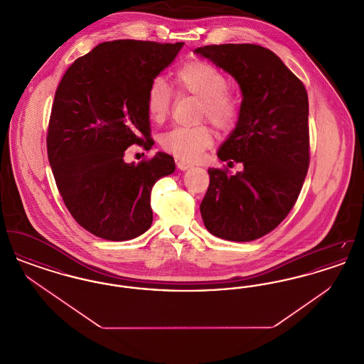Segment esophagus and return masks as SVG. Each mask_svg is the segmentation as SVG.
Wrapping results in <instances>:
<instances>
[{
	"mask_svg": "<svg viewBox=\"0 0 364 364\" xmlns=\"http://www.w3.org/2000/svg\"><path fill=\"white\" fill-rule=\"evenodd\" d=\"M176 165H177V168H178L180 171H187V169L192 168L191 164L186 162V161H181V159H177V161H176Z\"/></svg>",
	"mask_w": 364,
	"mask_h": 364,
	"instance_id": "34e87169",
	"label": "esophagus"
}]
</instances>
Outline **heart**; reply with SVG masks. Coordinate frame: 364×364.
Here are the masks:
<instances>
[{
  "mask_svg": "<svg viewBox=\"0 0 364 364\" xmlns=\"http://www.w3.org/2000/svg\"><path fill=\"white\" fill-rule=\"evenodd\" d=\"M176 86L202 100L200 117L217 129H230L239 119L240 105L228 90L224 72L206 61H191L176 72ZM173 92L162 77H156L146 92V110L151 122H162L169 114ZM213 132L206 125L173 128L159 138L161 147L178 159L198 161L213 144Z\"/></svg>",
  "mask_w": 364,
  "mask_h": 364,
  "instance_id": "heart-1",
  "label": "heart"
}]
</instances>
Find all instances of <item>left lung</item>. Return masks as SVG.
I'll return each mask as SVG.
<instances>
[{
	"label": "left lung",
	"mask_w": 364,
	"mask_h": 364,
	"mask_svg": "<svg viewBox=\"0 0 364 364\" xmlns=\"http://www.w3.org/2000/svg\"><path fill=\"white\" fill-rule=\"evenodd\" d=\"M195 53L232 75L242 94L236 128L217 153L242 162V171L208 169L200 214L211 235L252 242L282 223L303 187L310 165L307 91L259 45H210Z\"/></svg>",
	"instance_id": "left-lung-1"
}]
</instances>
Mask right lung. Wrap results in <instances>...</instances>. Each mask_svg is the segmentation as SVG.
Here are the masks:
<instances>
[{"label":"right lung","instance_id":"1","mask_svg":"<svg viewBox=\"0 0 364 364\" xmlns=\"http://www.w3.org/2000/svg\"><path fill=\"white\" fill-rule=\"evenodd\" d=\"M183 45L104 42L79 57L57 87L46 139L53 176L75 221L101 239L143 235L153 223L151 188L176 169L166 153L135 165L124 151L150 147L146 92Z\"/></svg>","mask_w":364,"mask_h":364}]
</instances>
